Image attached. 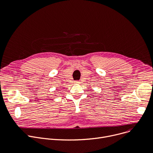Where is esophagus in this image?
<instances>
[{"label":"esophagus","instance_id":"1","mask_svg":"<svg viewBox=\"0 0 153 153\" xmlns=\"http://www.w3.org/2000/svg\"><path fill=\"white\" fill-rule=\"evenodd\" d=\"M76 84H79L80 82H79V81H75V82H74Z\"/></svg>","mask_w":153,"mask_h":153}]
</instances>
